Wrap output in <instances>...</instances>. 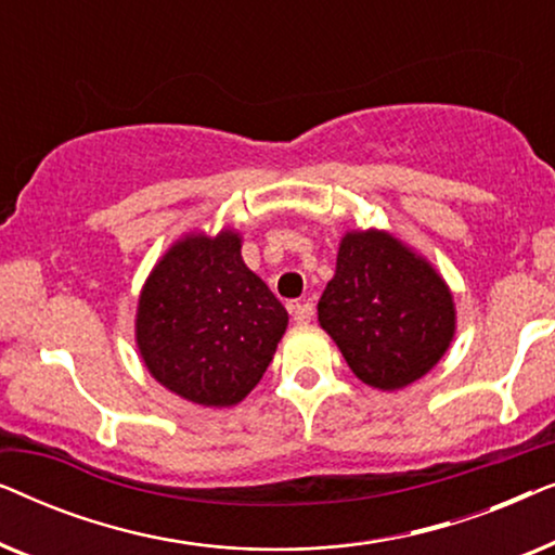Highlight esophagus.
<instances>
[{
	"mask_svg": "<svg viewBox=\"0 0 555 555\" xmlns=\"http://www.w3.org/2000/svg\"><path fill=\"white\" fill-rule=\"evenodd\" d=\"M291 313H293V321L302 325V323L313 321L315 308H313V302H310V300H300V302H295V306L291 308Z\"/></svg>",
	"mask_w": 555,
	"mask_h": 555,
	"instance_id": "esophagus-1",
	"label": "esophagus"
}]
</instances>
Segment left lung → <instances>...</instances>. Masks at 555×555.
Instances as JSON below:
<instances>
[{"mask_svg": "<svg viewBox=\"0 0 555 555\" xmlns=\"http://www.w3.org/2000/svg\"><path fill=\"white\" fill-rule=\"evenodd\" d=\"M318 323L363 384L397 391L442 361L457 333L454 295L435 264L397 234L348 230Z\"/></svg>", "mask_w": 555, "mask_h": 555, "instance_id": "left-lung-1", "label": "left lung"}]
</instances>
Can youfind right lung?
Returning <instances> with one entry per match:
<instances>
[{
    "mask_svg": "<svg viewBox=\"0 0 555 555\" xmlns=\"http://www.w3.org/2000/svg\"><path fill=\"white\" fill-rule=\"evenodd\" d=\"M287 310L242 260V234H181L158 257L135 308V348L164 389L192 404H240L260 384Z\"/></svg>",
    "mask_w": 555,
    "mask_h": 555,
    "instance_id": "obj_1",
    "label": "right lung"
}]
</instances>
